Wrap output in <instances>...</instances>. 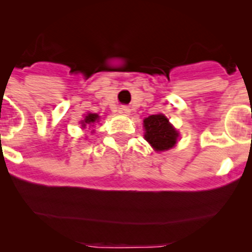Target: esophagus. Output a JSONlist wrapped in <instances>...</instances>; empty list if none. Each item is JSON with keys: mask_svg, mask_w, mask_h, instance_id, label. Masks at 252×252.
I'll list each match as a JSON object with an SVG mask.
<instances>
[{"mask_svg": "<svg viewBox=\"0 0 252 252\" xmlns=\"http://www.w3.org/2000/svg\"><path fill=\"white\" fill-rule=\"evenodd\" d=\"M118 112L121 114H129L130 110H129V107H126V106H121V107L118 108Z\"/></svg>", "mask_w": 252, "mask_h": 252, "instance_id": "1", "label": "esophagus"}]
</instances>
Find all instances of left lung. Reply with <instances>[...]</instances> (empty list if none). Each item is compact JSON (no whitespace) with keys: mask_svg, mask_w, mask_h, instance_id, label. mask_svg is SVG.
<instances>
[{"mask_svg":"<svg viewBox=\"0 0 252 252\" xmlns=\"http://www.w3.org/2000/svg\"><path fill=\"white\" fill-rule=\"evenodd\" d=\"M145 139L156 151L172 149L177 142L178 131L163 114H154L144 119Z\"/></svg>","mask_w":252,"mask_h":252,"instance_id":"8db88e82","label":"left lung"}]
</instances>
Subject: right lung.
<instances>
[{
  "label": "right lung",
  "instance_id": "1",
  "mask_svg": "<svg viewBox=\"0 0 252 252\" xmlns=\"http://www.w3.org/2000/svg\"><path fill=\"white\" fill-rule=\"evenodd\" d=\"M97 119H98L97 114H96V113H89L88 116L85 117V119H84V121L81 122V123H83V126H85L86 124H90V126H91V124L95 123V122L97 121Z\"/></svg>",
  "mask_w": 252,
  "mask_h": 252
}]
</instances>
